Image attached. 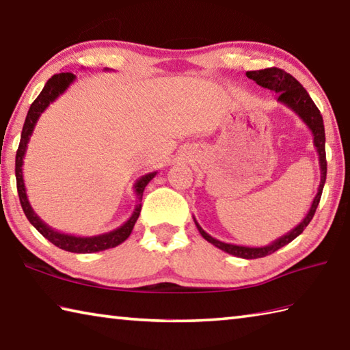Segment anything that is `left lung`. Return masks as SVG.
Wrapping results in <instances>:
<instances>
[{"mask_svg":"<svg viewBox=\"0 0 350 350\" xmlns=\"http://www.w3.org/2000/svg\"><path fill=\"white\" fill-rule=\"evenodd\" d=\"M246 76L250 79L256 81L258 85H262L265 88H268V90L277 93L278 103L286 105L288 109H291L298 118L303 120L304 124L308 125V129L312 131L314 147L317 148V153H319L320 171H321L319 193H317V196L314 197L312 205H310L308 214L304 215V219L294 228V230L286 232L284 236L274 240L272 243L266 245V246L252 247V246H240V245L225 243V241L214 239L209 236L208 232L203 231L202 226L197 224V220L194 219V224L197 226V230H199L200 236L206 241H209V243L214 245L215 247H219V250H221V251L231 254V256L250 260V258H260V257L269 256V254L278 251L284 245L291 243L292 240L300 236V234L304 231V228H306L309 225V221L312 220L314 214L317 211V206H319V203H320L323 187H325V182H326L327 163H326V150H325L326 136H325V125H323V118H321L320 110L317 109V105L314 104V100L310 99L309 93L306 92V88H304L300 82L294 78V76L286 73L284 70L277 68V67L256 70V72H246Z\"/></svg>","mask_w":350,"mask_h":350,"instance_id":"obj_1","label":"left lung"}]
</instances>
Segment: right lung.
Here are the masks:
<instances>
[{
	"instance_id": "obj_1",
	"label": "right lung",
	"mask_w": 350,
	"mask_h": 350,
	"mask_svg": "<svg viewBox=\"0 0 350 350\" xmlns=\"http://www.w3.org/2000/svg\"><path fill=\"white\" fill-rule=\"evenodd\" d=\"M76 79V76L73 73H58L53 75L50 78L46 85H44L42 92L40 93L33 104L30 105L27 116H25V122L21 131V141H20V147H18L16 151V159H15V176H16V188H18V196H20V202L23 206V211L25 214V217L29 219V221L33 225L38 231H40L44 237H46L49 241H52L55 246L61 247V250L68 251V252H76V254H90V252H99L104 250H110V247H114L122 243L126 239L130 237V234L135 228L136 220L141 214V208H142V196H144V189L148 185L150 180L156 176L157 171H153V173H148L142 177H139L135 183V194L137 199V205L133 211L131 217L125 221L122 226L116 228L110 232L105 234H99V236H92V237H81V236H73V234H64L53 230L52 226H49L47 224L38 217V214L33 211L30 202L27 199V194H25V185H24V179H23V163H24V156L25 151H27V144L30 141L31 133L35 130V125L40 119L44 110L53 103V100L58 99L62 93H64L70 84Z\"/></svg>"
}]
</instances>
